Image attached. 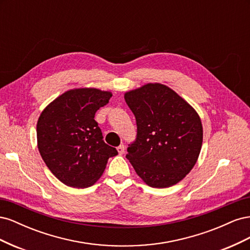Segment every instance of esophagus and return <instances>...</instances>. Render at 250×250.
<instances>
[{
  "label": "esophagus",
  "mask_w": 250,
  "mask_h": 250,
  "mask_svg": "<svg viewBox=\"0 0 250 250\" xmlns=\"http://www.w3.org/2000/svg\"><path fill=\"white\" fill-rule=\"evenodd\" d=\"M117 151H118V153L121 155V154H123L124 152H125V146L124 145H120L118 148H117Z\"/></svg>",
  "instance_id": "obj_1"
}]
</instances>
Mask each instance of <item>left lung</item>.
Returning <instances> with one entry per match:
<instances>
[{
    "mask_svg": "<svg viewBox=\"0 0 250 250\" xmlns=\"http://www.w3.org/2000/svg\"><path fill=\"white\" fill-rule=\"evenodd\" d=\"M124 98L138 126L127 160L149 187L178 184L200 154L203 129L197 111L175 90L158 82L128 90Z\"/></svg>",
    "mask_w": 250,
    "mask_h": 250,
    "instance_id": "obj_1",
    "label": "left lung"
}]
</instances>
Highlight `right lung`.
I'll use <instances>...</instances> for the list:
<instances>
[{
  "instance_id": "obj_1",
  "label": "right lung",
  "mask_w": 250,
  "mask_h": 250,
  "mask_svg": "<svg viewBox=\"0 0 250 250\" xmlns=\"http://www.w3.org/2000/svg\"><path fill=\"white\" fill-rule=\"evenodd\" d=\"M109 90L77 87L49 103L37 121V148L49 170L67 187L84 188L101 177L116 148L103 141L95 113L108 103Z\"/></svg>"
}]
</instances>
